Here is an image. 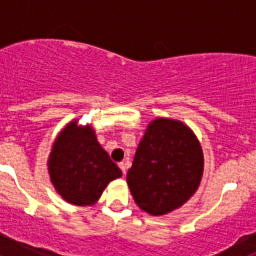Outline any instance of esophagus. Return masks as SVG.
<instances>
[{
	"label": "esophagus",
	"instance_id": "obj_1",
	"mask_svg": "<svg viewBox=\"0 0 256 256\" xmlns=\"http://www.w3.org/2000/svg\"><path fill=\"white\" fill-rule=\"evenodd\" d=\"M119 168L122 169L123 174L126 173V162H119Z\"/></svg>",
	"mask_w": 256,
	"mask_h": 256
}]
</instances>
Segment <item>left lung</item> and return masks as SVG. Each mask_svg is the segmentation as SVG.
Masks as SVG:
<instances>
[{"instance_id": "8db88e82", "label": "left lung", "mask_w": 256, "mask_h": 256, "mask_svg": "<svg viewBox=\"0 0 256 256\" xmlns=\"http://www.w3.org/2000/svg\"><path fill=\"white\" fill-rule=\"evenodd\" d=\"M202 173L204 154L194 130L177 119L156 118L140 141L126 183L140 209L159 216L186 204Z\"/></svg>"}]
</instances>
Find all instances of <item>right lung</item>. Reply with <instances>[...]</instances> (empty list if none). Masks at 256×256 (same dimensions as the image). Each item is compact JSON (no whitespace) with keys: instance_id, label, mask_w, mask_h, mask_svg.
Returning <instances> with one entry per match:
<instances>
[{"instance_id":"1","label":"right lung","mask_w":256,"mask_h":256,"mask_svg":"<svg viewBox=\"0 0 256 256\" xmlns=\"http://www.w3.org/2000/svg\"><path fill=\"white\" fill-rule=\"evenodd\" d=\"M48 174L58 195L76 206H91L122 170L101 148L91 124L68 123L56 136L47 160Z\"/></svg>"}]
</instances>
